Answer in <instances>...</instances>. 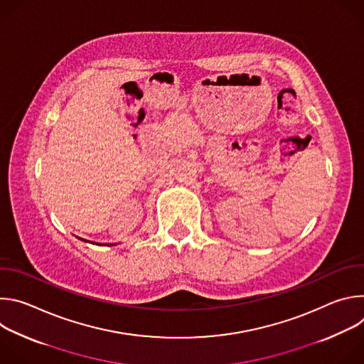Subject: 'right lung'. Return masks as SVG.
Instances as JSON below:
<instances>
[{
	"label": "right lung",
	"instance_id": "obj_1",
	"mask_svg": "<svg viewBox=\"0 0 364 364\" xmlns=\"http://www.w3.org/2000/svg\"><path fill=\"white\" fill-rule=\"evenodd\" d=\"M79 239H80V240H83V242H87V240H85V239H82V237H79ZM92 243H93V242H92ZM112 246H114V243H112Z\"/></svg>",
	"mask_w": 364,
	"mask_h": 364
}]
</instances>
